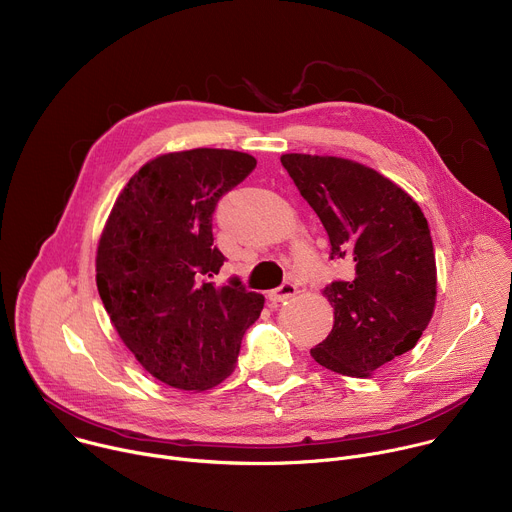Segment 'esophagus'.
<instances>
[{
    "label": "esophagus",
    "instance_id": "obj_1",
    "mask_svg": "<svg viewBox=\"0 0 512 512\" xmlns=\"http://www.w3.org/2000/svg\"><path fill=\"white\" fill-rule=\"evenodd\" d=\"M296 294H298V285L294 281H283L277 289L269 291V302L279 304V302H285L289 298H294Z\"/></svg>",
    "mask_w": 512,
    "mask_h": 512
}]
</instances>
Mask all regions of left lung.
Wrapping results in <instances>:
<instances>
[{
    "mask_svg": "<svg viewBox=\"0 0 512 512\" xmlns=\"http://www.w3.org/2000/svg\"><path fill=\"white\" fill-rule=\"evenodd\" d=\"M281 164L330 239V259L354 275L324 287L334 308L326 340L310 350L322 367L371 377L411 350L435 308V253L417 202L377 170L334 156L283 154Z\"/></svg>",
    "mask_w": 512,
    "mask_h": 512,
    "instance_id": "obj_1",
    "label": "left lung"
}]
</instances>
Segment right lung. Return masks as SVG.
Returning a JSON list of instances; mask_svg holds the SVG:
<instances>
[{
	"instance_id": "obj_1",
	"label": "right lung",
	"mask_w": 512,
	"mask_h": 512,
	"mask_svg": "<svg viewBox=\"0 0 512 512\" xmlns=\"http://www.w3.org/2000/svg\"><path fill=\"white\" fill-rule=\"evenodd\" d=\"M257 166L243 152L196 148L154 158L117 196L97 247L103 306L141 367L204 391L225 381L265 298L241 279L216 287L225 255L212 243L223 194Z\"/></svg>"
}]
</instances>
